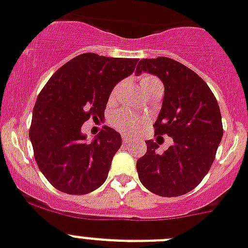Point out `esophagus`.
Wrapping results in <instances>:
<instances>
[{
  "label": "esophagus",
  "mask_w": 248,
  "mask_h": 248,
  "mask_svg": "<svg viewBox=\"0 0 248 248\" xmlns=\"http://www.w3.org/2000/svg\"><path fill=\"white\" fill-rule=\"evenodd\" d=\"M131 141H132V139H131V137L126 136V135H122V142L128 143V142H131Z\"/></svg>",
  "instance_id": "34e87169"
}]
</instances>
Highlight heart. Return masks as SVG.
Returning a JSON list of instances; mask_svg holds the SVG:
<instances>
[{
    "mask_svg": "<svg viewBox=\"0 0 248 248\" xmlns=\"http://www.w3.org/2000/svg\"><path fill=\"white\" fill-rule=\"evenodd\" d=\"M154 88H161V83L159 82V79L151 76L141 77L140 89L142 94ZM143 124H145V118L142 116H139L137 113L130 111H120L114 114L113 117L114 127L126 134H134Z\"/></svg>",
    "mask_w": 248,
    "mask_h": 248,
    "instance_id": "obj_1",
    "label": "heart"
}]
</instances>
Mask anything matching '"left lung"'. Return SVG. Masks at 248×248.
I'll list each match as a JSON object with an SVG mask.
<instances>
[{"instance_id":"1","label":"left lung","mask_w":248,"mask_h":248,"mask_svg":"<svg viewBox=\"0 0 248 248\" xmlns=\"http://www.w3.org/2000/svg\"><path fill=\"white\" fill-rule=\"evenodd\" d=\"M149 73L163 82V106L154 124L155 135L174 143L160 154L147 140L146 154L137 160L140 182L160 197H179L203 180L211 169L223 127L218 102L201 77L170 58L141 59L136 74Z\"/></svg>"}]
</instances>
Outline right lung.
Here are the masks:
<instances>
[{
    "mask_svg": "<svg viewBox=\"0 0 248 248\" xmlns=\"http://www.w3.org/2000/svg\"><path fill=\"white\" fill-rule=\"evenodd\" d=\"M137 60L85 53L64 64L45 84L32 111L30 140L37 166L54 188L83 195L106 182L121 135L105 126L88 141L82 126L91 117H105L109 94L134 73Z\"/></svg>",
    "mask_w": 248,
    "mask_h": 248,
    "instance_id": "obj_1",
    "label": "right lung"
}]
</instances>
